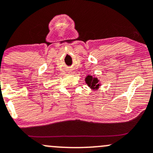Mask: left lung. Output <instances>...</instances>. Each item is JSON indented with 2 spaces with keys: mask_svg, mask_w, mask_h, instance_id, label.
Returning a JSON list of instances; mask_svg holds the SVG:
<instances>
[{
  "mask_svg": "<svg viewBox=\"0 0 153 153\" xmlns=\"http://www.w3.org/2000/svg\"><path fill=\"white\" fill-rule=\"evenodd\" d=\"M86 83L88 84V86H90L92 89H97L99 86L98 81L97 78H92V76L88 75L86 78Z\"/></svg>",
  "mask_w": 153,
  "mask_h": 153,
  "instance_id": "left-lung-1",
  "label": "left lung"
}]
</instances>
